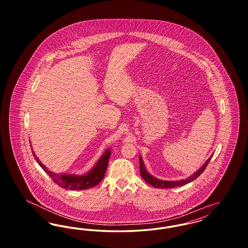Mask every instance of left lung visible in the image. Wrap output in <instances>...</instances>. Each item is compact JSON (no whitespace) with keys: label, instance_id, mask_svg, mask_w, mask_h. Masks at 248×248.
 Wrapping results in <instances>:
<instances>
[{"label":"left lung","instance_id":"8db88e82","mask_svg":"<svg viewBox=\"0 0 248 248\" xmlns=\"http://www.w3.org/2000/svg\"><path fill=\"white\" fill-rule=\"evenodd\" d=\"M210 160H211V157L204 163V165H202L197 172H195L192 176H190V177L186 178V179L177 180V181H165V180H161V179L155 178V177H153L152 175H150V174L146 171V169H145V166H144V164H143L141 157H140V176H141L142 178H143L148 184L152 185L154 188H157V189H172V188H175V187L184 186V185L188 184L189 182L193 181L194 179H196V178L199 177L201 174L204 171V169L206 168V166L209 164Z\"/></svg>","mask_w":248,"mask_h":248}]
</instances>
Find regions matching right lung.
Returning a JSON list of instances; mask_svg holds the SVG:
<instances>
[{
    "instance_id": "obj_1",
    "label": "right lung",
    "mask_w": 248,
    "mask_h": 248,
    "mask_svg": "<svg viewBox=\"0 0 248 248\" xmlns=\"http://www.w3.org/2000/svg\"><path fill=\"white\" fill-rule=\"evenodd\" d=\"M35 156V154H33ZM110 156V151L107 150L103 155L100 157L98 162L95 164L93 169L83 176H75V175H65V174H56L48 170L47 168L43 165L37 157H34L37 163L46 172L48 176L52 178V180L59 185V187L66 189L72 190H82V189L93 188L99 184V182L103 179L106 173L107 167L108 164Z\"/></svg>"
}]
</instances>
